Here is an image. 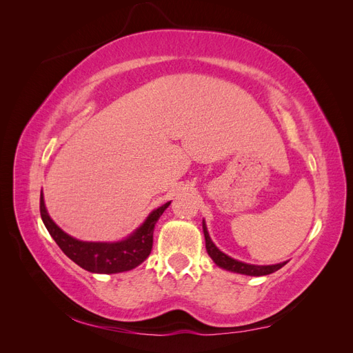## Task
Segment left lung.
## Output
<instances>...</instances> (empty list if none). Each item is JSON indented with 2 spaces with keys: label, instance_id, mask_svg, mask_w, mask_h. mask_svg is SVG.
I'll use <instances>...</instances> for the list:
<instances>
[{
  "label": "left lung",
  "instance_id": "1",
  "mask_svg": "<svg viewBox=\"0 0 353 353\" xmlns=\"http://www.w3.org/2000/svg\"><path fill=\"white\" fill-rule=\"evenodd\" d=\"M203 232H205V240H206V250L209 253L210 258L213 259L218 266L223 270H228L232 272H239V274H244V275H253V276H261V275H268L272 274L275 271H279L280 268L287 263H279V265H268V266H259V265H249V263H244L240 261H236L230 258L225 253H222L213 241L209 237V232L206 228V223L203 222Z\"/></svg>",
  "mask_w": 353,
  "mask_h": 353
}]
</instances>
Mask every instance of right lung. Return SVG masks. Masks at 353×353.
<instances>
[{
  "instance_id": "add662e5",
  "label": "right lung",
  "mask_w": 353,
  "mask_h": 353,
  "mask_svg": "<svg viewBox=\"0 0 353 353\" xmlns=\"http://www.w3.org/2000/svg\"><path fill=\"white\" fill-rule=\"evenodd\" d=\"M169 205L170 201L153 210L132 236L116 243H88L68 236L50 218L42 193L39 199V212L50 236L54 239L68 258L90 272L116 274L130 271L147 259L153 248L156 222Z\"/></svg>"
}]
</instances>
